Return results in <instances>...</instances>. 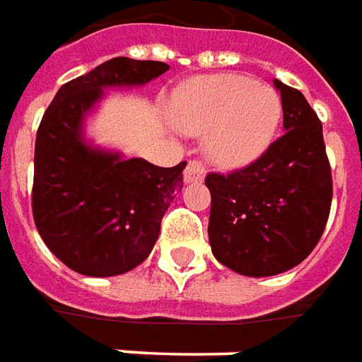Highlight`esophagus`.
Instances as JSON below:
<instances>
[{
	"label": "esophagus",
	"instance_id": "esophagus-1",
	"mask_svg": "<svg viewBox=\"0 0 362 362\" xmlns=\"http://www.w3.org/2000/svg\"><path fill=\"white\" fill-rule=\"evenodd\" d=\"M183 179H185V183H201L204 179V168L201 161H189L183 171Z\"/></svg>",
	"mask_w": 362,
	"mask_h": 362
}]
</instances>
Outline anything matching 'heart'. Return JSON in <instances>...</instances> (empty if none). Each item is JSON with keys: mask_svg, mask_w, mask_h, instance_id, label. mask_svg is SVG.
Returning <instances> with one entry per match:
<instances>
[{"mask_svg": "<svg viewBox=\"0 0 362 362\" xmlns=\"http://www.w3.org/2000/svg\"><path fill=\"white\" fill-rule=\"evenodd\" d=\"M171 119L189 134H204V150L222 168H243L273 144L283 117L273 87L238 74L191 79L169 105Z\"/></svg>", "mask_w": 362, "mask_h": 362, "instance_id": "heart-1", "label": "heart"}]
</instances>
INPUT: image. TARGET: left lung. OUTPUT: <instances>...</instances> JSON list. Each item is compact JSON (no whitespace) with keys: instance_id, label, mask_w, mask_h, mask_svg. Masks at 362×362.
I'll return each mask as SVG.
<instances>
[{"instance_id":"8db88e82","label":"left lung","mask_w":362,"mask_h":362,"mask_svg":"<svg viewBox=\"0 0 362 362\" xmlns=\"http://www.w3.org/2000/svg\"><path fill=\"white\" fill-rule=\"evenodd\" d=\"M284 134L257 161L230 175H206L209 242L214 257L245 276H273L308 257L332 206V169L322 122L306 97L273 81Z\"/></svg>"}]
</instances>
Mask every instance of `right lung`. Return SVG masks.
Instances as JSON below:
<instances>
[{
    "instance_id": "obj_1",
    "label": "right lung",
    "mask_w": 362,
    "mask_h": 362,
    "mask_svg": "<svg viewBox=\"0 0 362 362\" xmlns=\"http://www.w3.org/2000/svg\"><path fill=\"white\" fill-rule=\"evenodd\" d=\"M168 64L112 58L58 89L35 144L33 216L46 247L86 276L138 267L160 235L161 218L183 189V169L124 158L87 140L86 122L107 89L140 87Z\"/></svg>"
}]
</instances>
